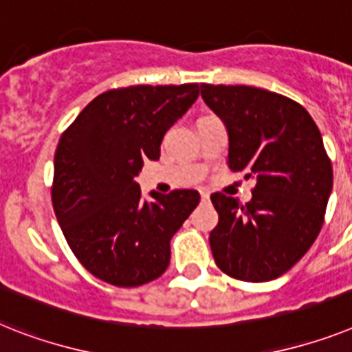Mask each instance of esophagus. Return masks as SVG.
I'll list each match as a JSON object with an SVG mask.
<instances>
[{
    "label": "esophagus",
    "instance_id": "34e87169",
    "mask_svg": "<svg viewBox=\"0 0 352 352\" xmlns=\"http://www.w3.org/2000/svg\"><path fill=\"white\" fill-rule=\"evenodd\" d=\"M199 192H201V199H203V201H208V197H210V196H208L207 190H199Z\"/></svg>",
    "mask_w": 352,
    "mask_h": 352
}]
</instances>
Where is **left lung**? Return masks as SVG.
<instances>
[{"instance_id": "obj_1", "label": "left lung", "mask_w": 352, "mask_h": 352, "mask_svg": "<svg viewBox=\"0 0 352 352\" xmlns=\"http://www.w3.org/2000/svg\"><path fill=\"white\" fill-rule=\"evenodd\" d=\"M201 97L228 131V167L254 178L252 199L210 196L217 268L239 280L280 277L311 248L324 225L333 167L311 115L298 102L254 86L201 84Z\"/></svg>"}]
</instances>
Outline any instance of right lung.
<instances>
[{
	"mask_svg": "<svg viewBox=\"0 0 352 352\" xmlns=\"http://www.w3.org/2000/svg\"><path fill=\"white\" fill-rule=\"evenodd\" d=\"M197 84L129 86L98 95L63 133L52 203L69 248L89 274L135 287L164 274L170 239L199 203L192 188L142 196L135 182L174 122L196 102Z\"/></svg>",
	"mask_w": 352,
	"mask_h": 352,
	"instance_id": "right-lung-1",
	"label": "right lung"
}]
</instances>
